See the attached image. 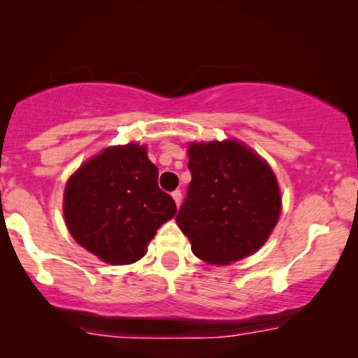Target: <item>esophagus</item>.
I'll list each match as a JSON object with an SVG mask.
<instances>
[{"mask_svg": "<svg viewBox=\"0 0 358 358\" xmlns=\"http://www.w3.org/2000/svg\"><path fill=\"white\" fill-rule=\"evenodd\" d=\"M171 196H173V200H175L176 207H180V203H182V192H180V190H175L173 193H171Z\"/></svg>", "mask_w": 358, "mask_h": 358, "instance_id": "esophagus-1", "label": "esophagus"}]
</instances>
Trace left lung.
Here are the masks:
<instances>
[{
	"mask_svg": "<svg viewBox=\"0 0 358 358\" xmlns=\"http://www.w3.org/2000/svg\"><path fill=\"white\" fill-rule=\"evenodd\" d=\"M192 182L176 224L196 257L231 264L262 248L278 224L281 193L274 171L241 141L190 143Z\"/></svg>",
	"mask_w": 358,
	"mask_h": 358,
	"instance_id": "1",
	"label": "left lung"
}]
</instances>
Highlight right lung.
Here are the masks:
<instances>
[{"mask_svg":"<svg viewBox=\"0 0 358 358\" xmlns=\"http://www.w3.org/2000/svg\"><path fill=\"white\" fill-rule=\"evenodd\" d=\"M176 205L158 187L146 146L106 148L69 178L64 217L77 244L108 264L136 262Z\"/></svg>","mask_w":358,"mask_h":358,"instance_id":"add662e5","label":"right lung"}]
</instances>
